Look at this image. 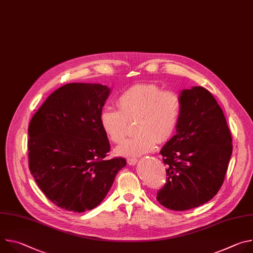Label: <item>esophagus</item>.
Masks as SVG:
<instances>
[{
	"label": "esophagus",
	"mask_w": 253,
	"mask_h": 253,
	"mask_svg": "<svg viewBox=\"0 0 253 253\" xmlns=\"http://www.w3.org/2000/svg\"><path fill=\"white\" fill-rule=\"evenodd\" d=\"M136 162H137V158H136V157L127 158V163H128L129 165H134V164H136Z\"/></svg>",
	"instance_id": "1"
}]
</instances>
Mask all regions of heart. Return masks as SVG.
Returning a JSON list of instances; mask_svg holds the SVG:
<instances>
[{"label":"heart","mask_w":253,"mask_h":253,"mask_svg":"<svg viewBox=\"0 0 253 253\" xmlns=\"http://www.w3.org/2000/svg\"><path fill=\"white\" fill-rule=\"evenodd\" d=\"M118 110L104 108L100 124L112 142L120 143L128 133L129 123L135 122L138 133L122 142L117 153L137 157L152 151L158 141L167 142L175 134L182 114L180 95L154 83L135 84L117 98Z\"/></svg>","instance_id":"obj_1"}]
</instances>
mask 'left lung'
<instances>
[{"label": "left lung", "instance_id": "8db88e82", "mask_svg": "<svg viewBox=\"0 0 253 253\" xmlns=\"http://www.w3.org/2000/svg\"><path fill=\"white\" fill-rule=\"evenodd\" d=\"M180 97L182 114L177 134L160 151L167 177L156 197L176 211L198 207L217 194L232 154L231 133L213 95L193 87Z\"/></svg>", "mask_w": 253, "mask_h": 253}]
</instances>
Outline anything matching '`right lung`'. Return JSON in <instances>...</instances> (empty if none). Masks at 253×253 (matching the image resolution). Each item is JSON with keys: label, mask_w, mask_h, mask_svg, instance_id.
Instances as JSON below:
<instances>
[{"label": "right lung", "mask_w": 253, "mask_h": 253, "mask_svg": "<svg viewBox=\"0 0 253 253\" xmlns=\"http://www.w3.org/2000/svg\"><path fill=\"white\" fill-rule=\"evenodd\" d=\"M110 89L101 84L70 83L54 91L29 125V168L43 193L68 211L99 205L123 157H106L110 144L100 114Z\"/></svg>", "instance_id": "1"}]
</instances>
